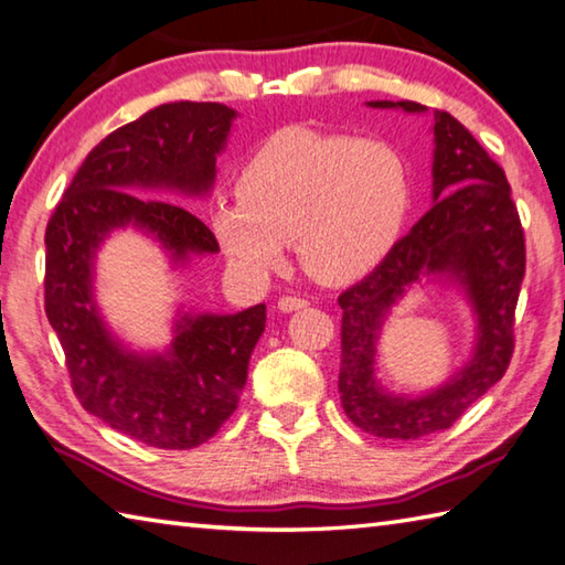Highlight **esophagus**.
Returning <instances> with one entry per match:
<instances>
[{
  "mask_svg": "<svg viewBox=\"0 0 565 565\" xmlns=\"http://www.w3.org/2000/svg\"><path fill=\"white\" fill-rule=\"evenodd\" d=\"M309 302L305 297H292V295H282L278 299V309L280 312H297V309H305Z\"/></svg>",
  "mask_w": 565,
  "mask_h": 565,
  "instance_id": "1",
  "label": "esophagus"
}]
</instances>
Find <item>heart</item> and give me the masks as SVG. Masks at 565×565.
<instances>
[{"instance_id": "heart-1", "label": "heart", "mask_w": 565, "mask_h": 565, "mask_svg": "<svg viewBox=\"0 0 565 565\" xmlns=\"http://www.w3.org/2000/svg\"><path fill=\"white\" fill-rule=\"evenodd\" d=\"M409 166L385 138L282 129L238 172L236 198L210 222L232 266L253 280L280 270L287 244L319 282L363 278L397 244L409 212Z\"/></svg>"}]
</instances>
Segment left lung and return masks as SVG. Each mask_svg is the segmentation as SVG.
Masks as SVG:
<instances>
[{
    "label": "left lung",
    "instance_id": "8db88e82",
    "mask_svg": "<svg viewBox=\"0 0 565 565\" xmlns=\"http://www.w3.org/2000/svg\"><path fill=\"white\" fill-rule=\"evenodd\" d=\"M373 109L424 114L417 102H367ZM434 206L390 248L383 263L341 292L339 393L347 417L380 439H422L448 429L504 375L514 351V309L524 280V232L504 170L448 111H434ZM444 277L467 292L477 315L471 361L427 396L387 394L374 380L382 321L422 279Z\"/></svg>",
    "mask_w": 565,
    "mask_h": 565
}]
</instances>
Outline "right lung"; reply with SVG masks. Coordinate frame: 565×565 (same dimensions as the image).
I'll return each mask as SVG.
<instances>
[{
    "label": "right lung",
    "instance_id": "obj_1",
    "mask_svg": "<svg viewBox=\"0 0 565 565\" xmlns=\"http://www.w3.org/2000/svg\"><path fill=\"white\" fill-rule=\"evenodd\" d=\"M236 111L218 102H172L92 148L45 226V317L61 341L73 393L89 414L168 451L204 444L232 417L248 361L266 329V305L238 315H182L163 353H136L111 337L92 278L114 228L136 226L172 263L216 253L188 206L141 193L206 194Z\"/></svg>",
    "mask_w": 565,
    "mask_h": 565
}]
</instances>
